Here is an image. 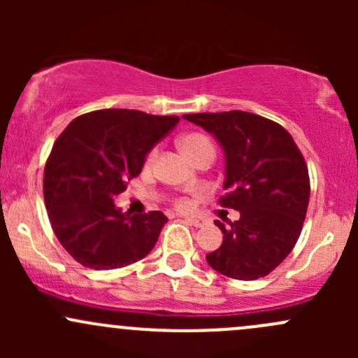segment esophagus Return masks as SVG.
<instances>
[{"instance_id":"34e87169","label":"esophagus","mask_w":358,"mask_h":358,"mask_svg":"<svg viewBox=\"0 0 358 358\" xmlns=\"http://www.w3.org/2000/svg\"><path fill=\"white\" fill-rule=\"evenodd\" d=\"M185 222L190 223L194 227H204L206 220L204 218H196V216H185Z\"/></svg>"}]
</instances>
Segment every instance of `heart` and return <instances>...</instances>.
Wrapping results in <instances>:
<instances>
[{"instance_id": "1", "label": "heart", "mask_w": 358, "mask_h": 358, "mask_svg": "<svg viewBox=\"0 0 358 358\" xmlns=\"http://www.w3.org/2000/svg\"><path fill=\"white\" fill-rule=\"evenodd\" d=\"M180 149H182L183 154L190 159L194 154L199 152V150H204V149L215 150V147H213L211 140H209L208 136L199 135V133H190V135H185L180 138ZM156 156H157V149L150 150L149 156H147V164H152ZM178 204L180 208H187V201H180Z\"/></svg>"}]
</instances>
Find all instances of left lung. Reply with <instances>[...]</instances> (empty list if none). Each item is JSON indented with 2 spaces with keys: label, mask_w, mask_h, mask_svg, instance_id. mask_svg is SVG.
<instances>
[{
  "label": "left lung",
  "mask_w": 358,
  "mask_h": 358,
  "mask_svg": "<svg viewBox=\"0 0 358 358\" xmlns=\"http://www.w3.org/2000/svg\"><path fill=\"white\" fill-rule=\"evenodd\" d=\"M215 136L225 157L227 196L220 202L239 211L225 227L223 243L206 255L209 266L227 277L255 280L286 258L301 232L310 199L305 159L286 129L244 110L183 115Z\"/></svg>",
  "instance_id": "left-lung-1"
}]
</instances>
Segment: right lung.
<instances>
[{"label": "right lung", "mask_w": 358, "mask_h": 358, "mask_svg": "<svg viewBox=\"0 0 358 358\" xmlns=\"http://www.w3.org/2000/svg\"><path fill=\"white\" fill-rule=\"evenodd\" d=\"M178 121L142 110H95L71 121L57 138L43 180L46 211L60 244L83 266L121 268L156 246L168 218L161 211L124 213L114 199Z\"/></svg>", "instance_id": "add662e5"}]
</instances>
